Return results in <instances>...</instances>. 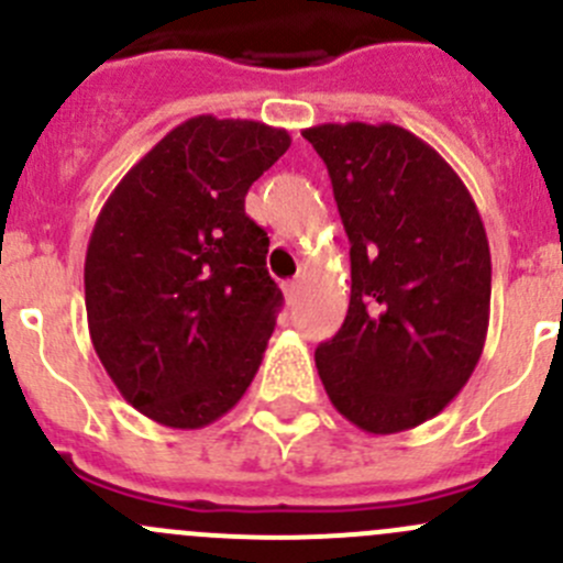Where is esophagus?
I'll return each mask as SVG.
<instances>
[{"instance_id":"34e87169","label":"esophagus","mask_w":563,"mask_h":563,"mask_svg":"<svg viewBox=\"0 0 563 563\" xmlns=\"http://www.w3.org/2000/svg\"><path fill=\"white\" fill-rule=\"evenodd\" d=\"M299 280H288L286 286H283V294H286V299L288 302H297V294H299Z\"/></svg>"}]
</instances>
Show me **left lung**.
Wrapping results in <instances>:
<instances>
[{
	"mask_svg": "<svg viewBox=\"0 0 563 563\" xmlns=\"http://www.w3.org/2000/svg\"><path fill=\"white\" fill-rule=\"evenodd\" d=\"M302 136L324 159L352 250V297L316 368L332 407L368 434L443 412L484 352L493 261L482 214L454 167L393 123H321Z\"/></svg>",
	"mask_w": 563,
	"mask_h": 563,
	"instance_id": "left-lung-1",
	"label": "left lung"
}]
</instances>
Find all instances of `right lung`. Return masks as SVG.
<instances>
[{
    "mask_svg": "<svg viewBox=\"0 0 563 563\" xmlns=\"http://www.w3.org/2000/svg\"><path fill=\"white\" fill-rule=\"evenodd\" d=\"M286 129L198 114L167 131L103 203L85 255L90 341L120 396L170 429L233 409L283 305L244 195Z\"/></svg>",
    "mask_w": 563,
    "mask_h": 563,
    "instance_id": "right-lung-1",
    "label": "right lung"
}]
</instances>
